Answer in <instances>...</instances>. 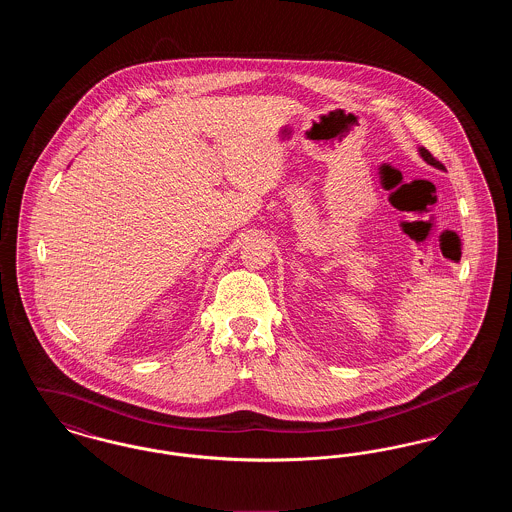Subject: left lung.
I'll return each mask as SVG.
<instances>
[{
  "label": "left lung",
  "mask_w": 512,
  "mask_h": 512,
  "mask_svg": "<svg viewBox=\"0 0 512 512\" xmlns=\"http://www.w3.org/2000/svg\"><path fill=\"white\" fill-rule=\"evenodd\" d=\"M420 155L424 157V161H426V163H430V165H434V167H438V169H445V167L439 163L438 159H436V157H434L426 147H420Z\"/></svg>",
  "instance_id": "1"
}]
</instances>
